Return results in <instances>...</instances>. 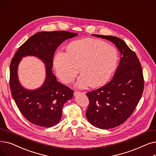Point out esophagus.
Instances as JSON below:
<instances>
[{"instance_id":"obj_1","label":"esophagus","mask_w":156,"mask_h":156,"mask_svg":"<svg viewBox=\"0 0 156 156\" xmlns=\"http://www.w3.org/2000/svg\"><path fill=\"white\" fill-rule=\"evenodd\" d=\"M79 93H80V92H78V91H75V92H74V95H77Z\"/></svg>"}]
</instances>
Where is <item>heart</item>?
Here are the masks:
<instances>
[{"mask_svg":"<svg viewBox=\"0 0 156 156\" xmlns=\"http://www.w3.org/2000/svg\"><path fill=\"white\" fill-rule=\"evenodd\" d=\"M116 49L102 40L95 38L79 40L70 43L67 52L59 51L54 57L57 76L64 83L74 81L79 73L76 86L85 88L105 85L116 70L118 62Z\"/></svg>","mask_w":156,"mask_h":156,"instance_id":"heart-1","label":"heart"}]
</instances>
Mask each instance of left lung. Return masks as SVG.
<instances>
[{"instance_id": "left-lung-1", "label": "left lung", "mask_w": 156, "mask_h": 156, "mask_svg": "<svg viewBox=\"0 0 156 156\" xmlns=\"http://www.w3.org/2000/svg\"><path fill=\"white\" fill-rule=\"evenodd\" d=\"M92 35L110 40L121 53L113 78L105 85L87 93L89 99L87 119L95 127L109 129L123 123L135 109L144 91L143 71L136 54L122 39Z\"/></svg>"}]
</instances>
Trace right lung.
Masks as SVG:
<instances>
[{
    "label": "right lung",
    "mask_w": 156,
    "mask_h": 156,
    "mask_svg": "<svg viewBox=\"0 0 156 156\" xmlns=\"http://www.w3.org/2000/svg\"><path fill=\"white\" fill-rule=\"evenodd\" d=\"M65 31L38 32L21 45L10 64L9 84L13 99L23 116L31 123L51 127L59 122L64 104L72 99L74 90L60 83L53 75V57L57 47L66 39L77 36ZM35 55L46 64V78L34 91L24 89L19 83L17 66L23 56Z\"/></svg>",
    "instance_id": "1"
}]
</instances>
